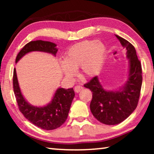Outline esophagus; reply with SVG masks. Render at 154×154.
<instances>
[{
  "label": "esophagus",
  "mask_w": 154,
  "mask_h": 154,
  "mask_svg": "<svg viewBox=\"0 0 154 154\" xmlns=\"http://www.w3.org/2000/svg\"><path fill=\"white\" fill-rule=\"evenodd\" d=\"M83 89V88L82 86H81V85H76V86L75 87V92L76 93H79L80 91H82Z\"/></svg>",
  "instance_id": "34e87169"
}]
</instances>
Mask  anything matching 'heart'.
I'll list each match as a JSON object with an SVG mask.
<instances>
[{"mask_svg":"<svg viewBox=\"0 0 154 154\" xmlns=\"http://www.w3.org/2000/svg\"><path fill=\"white\" fill-rule=\"evenodd\" d=\"M106 54V47L100 41H82L72 45L65 52L64 61L60 62L61 70L70 80L73 79L78 69L83 77H94L102 70Z\"/></svg>","mask_w":154,"mask_h":154,"instance_id":"b5f03b06","label":"heart"}]
</instances>
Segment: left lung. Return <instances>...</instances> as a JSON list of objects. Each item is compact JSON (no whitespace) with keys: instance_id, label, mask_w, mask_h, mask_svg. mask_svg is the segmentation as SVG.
<instances>
[{"instance_id":"8db88e82","label":"left lung","mask_w":154,"mask_h":154,"mask_svg":"<svg viewBox=\"0 0 154 154\" xmlns=\"http://www.w3.org/2000/svg\"><path fill=\"white\" fill-rule=\"evenodd\" d=\"M115 35L126 49V58L128 60L127 80L122 86L113 90H106L98 76L84 85L92 92L90 105L92 115L97 120L106 125L121 123L135 110L143 81L141 64L134 46L124 38Z\"/></svg>"}]
</instances>
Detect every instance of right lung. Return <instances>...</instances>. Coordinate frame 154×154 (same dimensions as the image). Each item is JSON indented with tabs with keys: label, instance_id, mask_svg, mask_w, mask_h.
I'll return each instance as SVG.
<instances>
[{
	"label": "right lung",
	"instance_id": "obj_1",
	"mask_svg": "<svg viewBox=\"0 0 154 154\" xmlns=\"http://www.w3.org/2000/svg\"><path fill=\"white\" fill-rule=\"evenodd\" d=\"M56 43L37 40L27 43L17 54L15 63L26 54L32 51H41L56 56L58 49ZM14 91L20 111L28 121L43 130H54L61 126L68 118L72 101L75 97L73 88H58L51 100L44 106H34L26 100L17 80L16 69L14 70Z\"/></svg>",
	"mask_w": 154,
	"mask_h": 154
}]
</instances>
